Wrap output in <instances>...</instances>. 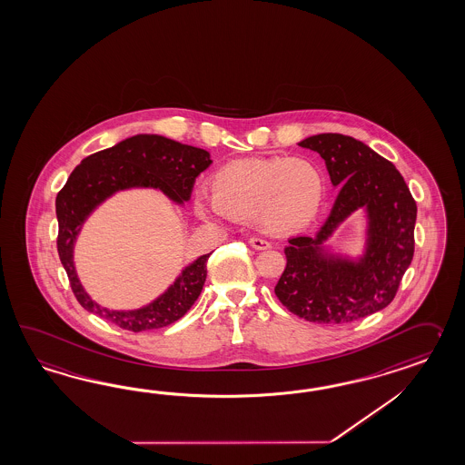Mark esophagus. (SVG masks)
<instances>
[{
  "mask_svg": "<svg viewBox=\"0 0 465 465\" xmlns=\"http://www.w3.org/2000/svg\"><path fill=\"white\" fill-rule=\"evenodd\" d=\"M250 245L255 250H267L271 249V243L267 240H262V238L252 237L249 240Z\"/></svg>",
  "mask_w": 465,
  "mask_h": 465,
  "instance_id": "34e87169",
  "label": "esophagus"
}]
</instances>
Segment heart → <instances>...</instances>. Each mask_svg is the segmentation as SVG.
<instances>
[{
	"label": "heart",
	"mask_w": 465,
	"mask_h": 465,
	"mask_svg": "<svg viewBox=\"0 0 465 465\" xmlns=\"http://www.w3.org/2000/svg\"><path fill=\"white\" fill-rule=\"evenodd\" d=\"M328 180L319 163L307 156L237 159L210 178V200L196 196L200 215L220 213L247 220L263 233L287 237L316 220L326 198Z\"/></svg>",
	"instance_id": "b5f03b06"
}]
</instances>
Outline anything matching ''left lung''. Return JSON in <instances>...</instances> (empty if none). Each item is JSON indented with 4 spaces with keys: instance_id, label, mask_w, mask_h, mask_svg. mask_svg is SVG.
Returning <instances> with one entry per match:
<instances>
[{
    "instance_id": "obj_1",
    "label": "left lung",
    "mask_w": 465,
    "mask_h": 465,
    "mask_svg": "<svg viewBox=\"0 0 465 465\" xmlns=\"http://www.w3.org/2000/svg\"><path fill=\"white\" fill-rule=\"evenodd\" d=\"M299 146L324 159L340 193L314 237L289 238L275 295L292 314L317 324L374 314L393 301L413 259L417 203L393 163L354 137L316 134ZM358 209L367 220L362 253L334 254L325 245L328 238Z\"/></svg>"
}]
</instances>
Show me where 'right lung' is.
Instances as JSON below:
<instances>
[{
	"mask_svg": "<svg viewBox=\"0 0 465 465\" xmlns=\"http://www.w3.org/2000/svg\"><path fill=\"white\" fill-rule=\"evenodd\" d=\"M210 164L208 151L158 134L127 137L113 148L82 159L55 200L58 257L80 306L133 332L170 326L190 311L203 289L206 262L212 252L188 263L153 302L139 309L115 311L101 306L87 294L75 271L74 249L85 220L115 193L153 188L183 206L192 196L196 176Z\"/></svg>",
	"mask_w": 465,
	"mask_h": 465,
	"instance_id": "obj_1",
	"label": "right lung"
}]
</instances>
